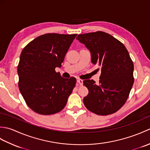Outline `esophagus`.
Returning <instances> with one entry per match:
<instances>
[{
	"instance_id": "obj_1",
	"label": "esophagus",
	"mask_w": 150,
	"mask_h": 150,
	"mask_svg": "<svg viewBox=\"0 0 150 150\" xmlns=\"http://www.w3.org/2000/svg\"><path fill=\"white\" fill-rule=\"evenodd\" d=\"M77 82H78V83L79 84V85H80V86H82V84H83V81H82V79H78L77 80Z\"/></svg>"
}]
</instances>
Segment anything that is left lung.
<instances>
[{
  "mask_svg": "<svg viewBox=\"0 0 150 150\" xmlns=\"http://www.w3.org/2000/svg\"><path fill=\"white\" fill-rule=\"evenodd\" d=\"M77 39L90 51L91 62L100 70L99 84L84 80L89 93L83 98L88 110L98 115L115 113L129 97L134 77L133 63L124 44L111 35L98 31L80 34Z\"/></svg>",
  "mask_w": 150,
  "mask_h": 150,
  "instance_id": "left-lung-1",
  "label": "left lung"
}]
</instances>
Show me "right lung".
I'll use <instances>...</instances> for the list:
<instances>
[{
	"instance_id": "1",
	"label": "right lung",
	"mask_w": 150,
	"mask_h": 150,
	"mask_svg": "<svg viewBox=\"0 0 150 150\" xmlns=\"http://www.w3.org/2000/svg\"><path fill=\"white\" fill-rule=\"evenodd\" d=\"M77 34L46 33L31 41L22 51L17 66L18 88L26 104L44 115L59 112L75 86L76 79L55 71Z\"/></svg>"
}]
</instances>
